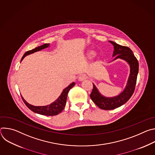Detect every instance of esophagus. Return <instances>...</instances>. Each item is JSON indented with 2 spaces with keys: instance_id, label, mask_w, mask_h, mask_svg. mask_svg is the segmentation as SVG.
Listing matches in <instances>:
<instances>
[{
  "instance_id": "1",
  "label": "esophagus",
  "mask_w": 155,
  "mask_h": 155,
  "mask_svg": "<svg viewBox=\"0 0 155 155\" xmlns=\"http://www.w3.org/2000/svg\"><path fill=\"white\" fill-rule=\"evenodd\" d=\"M87 77L86 74H81L78 77V80H79V81H83V80H86L87 78Z\"/></svg>"
}]
</instances>
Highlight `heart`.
Segmentation results:
<instances>
[{"mask_svg": "<svg viewBox=\"0 0 155 155\" xmlns=\"http://www.w3.org/2000/svg\"><path fill=\"white\" fill-rule=\"evenodd\" d=\"M94 54V52L93 50H90L89 51L87 52V56H88V57H90V58H91L92 56H93Z\"/></svg>", "mask_w": 155, "mask_h": 155, "instance_id": "b5f03b06", "label": "heart"}]
</instances>
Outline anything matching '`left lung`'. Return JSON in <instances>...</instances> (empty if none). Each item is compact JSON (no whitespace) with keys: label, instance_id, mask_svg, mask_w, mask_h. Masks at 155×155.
I'll return each mask as SVG.
<instances>
[{"label":"left lung","instance_id":"8db88e82","mask_svg":"<svg viewBox=\"0 0 155 155\" xmlns=\"http://www.w3.org/2000/svg\"><path fill=\"white\" fill-rule=\"evenodd\" d=\"M114 47L113 56H116L114 59L120 58L126 61L130 65V75L127 81L126 87L123 92L120 95L114 97H105L102 96L98 91L95 85L93 84V89L90 94V97L94 103L102 110H113L124 104L133 94L137 77L139 72V62L134 55L132 50L127 47L122 46L115 42L109 41Z\"/></svg>","mask_w":155,"mask_h":155}]
</instances>
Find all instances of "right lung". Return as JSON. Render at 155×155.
Wrapping results in <instances>:
<instances>
[{"mask_svg":"<svg viewBox=\"0 0 155 155\" xmlns=\"http://www.w3.org/2000/svg\"><path fill=\"white\" fill-rule=\"evenodd\" d=\"M49 46L48 43H45L43 45H41L40 47H38L37 48H35L34 49L32 50H29L27 52H26L25 53V54L23 55V56L22 57L21 62L24 59V58L25 56H26L27 55L29 54H32L34 52L40 51L42 49L46 48ZM75 84V83L74 82H73L72 83H71V84H69L67 87L65 88V89L63 90L62 94H61V96L58 97V99L57 100H56V101H54L53 103L51 104L50 105H47V106H42V107H36V106H33L32 105H30L29 104H28L24 99L23 97L21 96L22 99H23V102H25V104H26V105L31 110H32V112L36 113V114H38L42 115H45V116H54V115H57L59 114H60L63 109L64 108L65 104H66V101H67V97H68V94L69 91H70V90L71 88Z\"/></svg>","mask_w":155,"mask_h":155,"instance_id":"1","label":"right lung"}]
</instances>
